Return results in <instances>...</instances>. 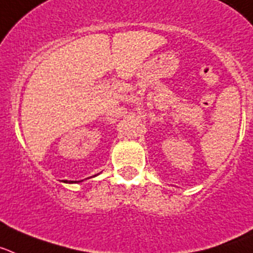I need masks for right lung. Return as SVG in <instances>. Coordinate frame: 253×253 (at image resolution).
I'll use <instances>...</instances> for the list:
<instances>
[{"label": "right lung", "mask_w": 253, "mask_h": 253, "mask_svg": "<svg viewBox=\"0 0 253 253\" xmlns=\"http://www.w3.org/2000/svg\"><path fill=\"white\" fill-rule=\"evenodd\" d=\"M96 175V174H95ZM65 182V183H79V182H83V181H78V182H74V181H71V182H67V181H63Z\"/></svg>", "instance_id": "1"}]
</instances>
